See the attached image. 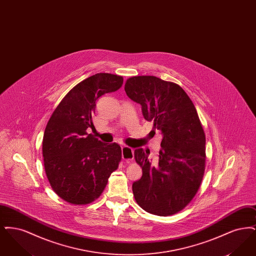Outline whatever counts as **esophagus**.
<instances>
[{"label":"esophagus","instance_id":"esophagus-1","mask_svg":"<svg viewBox=\"0 0 256 256\" xmlns=\"http://www.w3.org/2000/svg\"><path fill=\"white\" fill-rule=\"evenodd\" d=\"M134 148L130 146H122V158L128 163L134 159Z\"/></svg>","mask_w":256,"mask_h":256}]
</instances>
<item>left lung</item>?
<instances>
[{
    "label": "left lung",
    "mask_w": 256,
    "mask_h": 256,
    "mask_svg": "<svg viewBox=\"0 0 256 256\" xmlns=\"http://www.w3.org/2000/svg\"><path fill=\"white\" fill-rule=\"evenodd\" d=\"M124 91L162 135L156 163L150 150H134L143 170L132 184L135 200L148 213L174 214L194 198L204 172L206 135L195 106L180 86L154 76L128 78Z\"/></svg>",
    "instance_id": "obj_1"
}]
</instances>
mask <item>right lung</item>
<instances>
[{
	"instance_id": "right-lung-1",
	"label": "right lung",
	"mask_w": 256,
	"mask_h": 256,
	"mask_svg": "<svg viewBox=\"0 0 256 256\" xmlns=\"http://www.w3.org/2000/svg\"><path fill=\"white\" fill-rule=\"evenodd\" d=\"M122 78L100 73L87 78L63 98L43 137L44 167L54 191L73 204H87L104 191L122 158L117 143L106 144L87 134L98 98L119 90Z\"/></svg>"
}]
</instances>
